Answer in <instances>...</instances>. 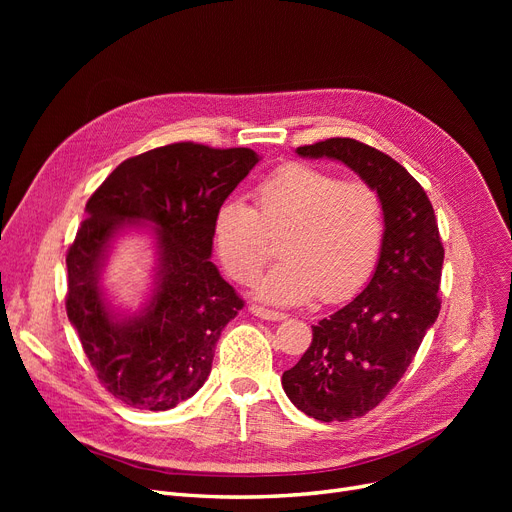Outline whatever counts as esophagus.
Here are the masks:
<instances>
[{
    "instance_id": "1",
    "label": "esophagus",
    "mask_w": 512,
    "mask_h": 512,
    "mask_svg": "<svg viewBox=\"0 0 512 512\" xmlns=\"http://www.w3.org/2000/svg\"><path fill=\"white\" fill-rule=\"evenodd\" d=\"M251 313L255 317H261V319H267V321H282L286 317L280 311H272V309H265V307H259V305H251Z\"/></svg>"
}]
</instances>
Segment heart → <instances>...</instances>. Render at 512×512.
<instances>
[{"instance_id": "obj_1", "label": "heart", "mask_w": 512, "mask_h": 512, "mask_svg": "<svg viewBox=\"0 0 512 512\" xmlns=\"http://www.w3.org/2000/svg\"><path fill=\"white\" fill-rule=\"evenodd\" d=\"M255 201L257 209L238 197L218 205L213 245L226 272L247 284L272 253L267 232H285L284 259L257 282L259 299L299 305L317 294L334 303L365 284L384 240L382 203L369 184L288 164L257 184Z\"/></svg>"}]
</instances>
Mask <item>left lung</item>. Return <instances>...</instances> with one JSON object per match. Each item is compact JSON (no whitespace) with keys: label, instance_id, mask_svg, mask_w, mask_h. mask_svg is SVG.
Returning <instances> with one entry per match:
<instances>
[{"label":"left lung","instance_id":"left-lung-1","mask_svg":"<svg viewBox=\"0 0 512 512\" xmlns=\"http://www.w3.org/2000/svg\"><path fill=\"white\" fill-rule=\"evenodd\" d=\"M351 168L380 197L384 240L365 290L313 328L301 361L282 373L290 402L317 421L375 409L405 375L440 313L444 247L421 184L390 155L355 139L299 147Z\"/></svg>","mask_w":512,"mask_h":512}]
</instances>
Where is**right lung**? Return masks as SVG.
Here are the masks:
<instances>
[{"instance_id":"right-lung-1","label":"right lung","mask_w":512,"mask_h":512,"mask_svg":"<svg viewBox=\"0 0 512 512\" xmlns=\"http://www.w3.org/2000/svg\"><path fill=\"white\" fill-rule=\"evenodd\" d=\"M257 161L247 147L174 143L122 161L87 201L66 255V311L99 382L124 405L168 411L205 384L222 330L245 305L209 261L213 213ZM143 225L154 228V288L139 312L122 314L100 274L115 238Z\"/></svg>"}]
</instances>
